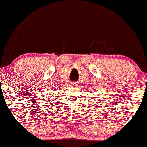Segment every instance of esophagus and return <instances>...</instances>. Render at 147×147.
Listing matches in <instances>:
<instances>
[{
    "mask_svg": "<svg viewBox=\"0 0 147 147\" xmlns=\"http://www.w3.org/2000/svg\"><path fill=\"white\" fill-rule=\"evenodd\" d=\"M72 85H73V86H76L77 84L76 83H72Z\"/></svg>",
    "mask_w": 147,
    "mask_h": 147,
    "instance_id": "obj_1",
    "label": "esophagus"
}]
</instances>
